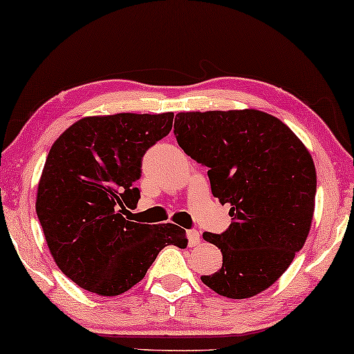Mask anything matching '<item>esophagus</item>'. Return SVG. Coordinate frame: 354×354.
Instances as JSON below:
<instances>
[{
  "label": "esophagus",
  "mask_w": 354,
  "mask_h": 354,
  "mask_svg": "<svg viewBox=\"0 0 354 354\" xmlns=\"http://www.w3.org/2000/svg\"><path fill=\"white\" fill-rule=\"evenodd\" d=\"M187 239H189V245L190 248H195V245L200 244V233L197 232V230H189L187 232Z\"/></svg>",
  "instance_id": "obj_1"
}]
</instances>
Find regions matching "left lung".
<instances>
[{"label":"left lung","instance_id":"1","mask_svg":"<svg viewBox=\"0 0 354 354\" xmlns=\"http://www.w3.org/2000/svg\"><path fill=\"white\" fill-rule=\"evenodd\" d=\"M175 137L207 168L211 192L230 205L232 223L203 239L222 268L201 282L221 296L252 298L287 271L304 245L315 207L317 171L288 126L258 110L178 113Z\"/></svg>","mask_w":354,"mask_h":354}]
</instances>
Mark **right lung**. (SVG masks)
Segmentation results:
<instances>
[{
    "mask_svg": "<svg viewBox=\"0 0 354 354\" xmlns=\"http://www.w3.org/2000/svg\"><path fill=\"white\" fill-rule=\"evenodd\" d=\"M173 113L83 118L61 133L44 165L36 212L55 263L91 293L116 296L145 276L165 245L187 248L175 223L126 221L142 157L171 131Z\"/></svg>",
    "mask_w": 354,
    "mask_h": 354,
    "instance_id": "add662e5",
    "label": "right lung"
}]
</instances>
